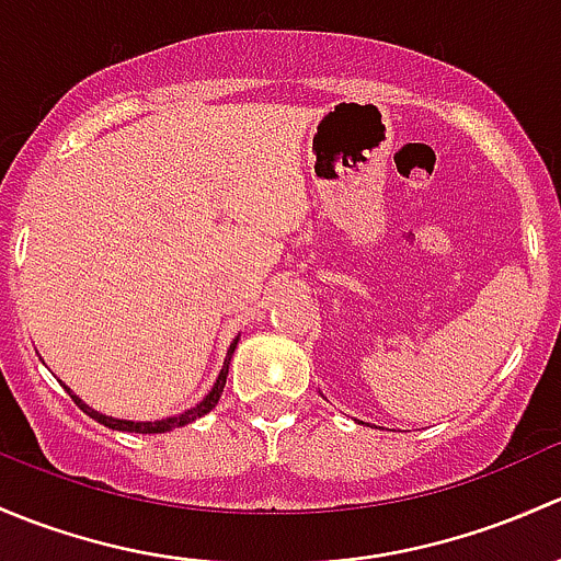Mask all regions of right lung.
Listing matches in <instances>:
<instances>
[{"mask_svg":"<svg viewBox=\"0 0 561 561\" xmlns=\"http://www.w3.org/2000/svg\"><path fill=\"white\" fill-rule=\"evenodd\" d=\"M234 345H238V343H232V348H229V356L234 354ZM227 373H229V362H227V365H224L221 375H218V380H216V386H213L210 394H207L205 400L199 402V405L192 408V410H186V413L172 415V419H161V421H121V419H110V415L96 413V410H91L89 405H85V402H80L78 397L72 394V391H69V397H72L75 405H78L80 410H83V413H89L91 419L100 421V424L110 426V430H121V432H142V435H156V432H170V430H175V426H186V424H192L194 419H199V415L210 413V410L218 405V400H221L224 383H227Z\"/></svg>","mask_w":561,"mask_h":561,"instance_id":"add662e5","label":"right lung"}]
</instances>
